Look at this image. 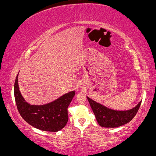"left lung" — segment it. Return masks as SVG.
<instances>
[{
    "instance_id": "8db88e82",
    "label": "left lung",
    "mask_w": 156,
    "mask_h": 156,
    "mask_svg": "<svg viewBox=\"0 0 156 156\" xmlns=\"http://www.w3.org/2000/svg\"><path fill=\"white\" fill-rule=\"evenodd\" d=\"M96 119L101 127L116 128L131 121L137 114L141 101L135 107L127 111H116L108 108L87 97Z\"/></svg>"
}]
</instances>
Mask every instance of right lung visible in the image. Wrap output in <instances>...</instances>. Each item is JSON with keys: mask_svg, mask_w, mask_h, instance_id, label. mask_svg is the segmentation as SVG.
Masks as SVG:
<instances>
[{"mask_svg": "<svg viewBox=\"0 0 156 156\" xmlns=\"http://www.w3.org/2000/svg\"><path fill=\"white\" fill-rule=\"evenodd\" d=\"M18 76L14 85L17 108L22 118L32 126L44 131L57 132L65 126L68 121L67 108L75 95L72 91L44 105H30L25 101L19 90Z\"/></svg>", "mask_w": 156, "mask_h": 156, "instance_id": "add662e5", "label": "right lung"}]
</instances>
